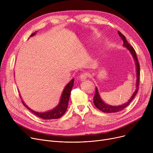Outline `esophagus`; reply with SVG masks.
Returning <instances> with one entry per match:
<instances>
[{
    "instance_id": "esophagus-1",
    "label": "esophagus",
    "mask_w": 153,
    "mask_h": 153,
    "mask_svg": "<svg viewBox=\"0 0 153 153\" xmlns=\"http://www.w3.org/2000/svg\"><path fill=\"white\" fill-rule=\"evenodd\" d=\"M88 77H89V74H88L87 72H84V73H82L79 76V79L81 80V81H84V80H85Z\"/></svg>"
}]
</instances>
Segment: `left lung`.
Segmentation results:
<instances>
[{
  "mask_svg": "<svg viewBox=\"0 0 153 153\" xmlns=\"http://www.w3.org/2000/svg\"><path fill=\"white\" fill-rule=\"evenodd\" d=\"M119 36L122 38L123 42V46L126 47L127 49L130 51V53H131L132 56H133V58L135 61V63H136V74H137V80H136V89L134 91V92L133 93V95L131 96V97L130 98V99L128 100V102L125 104H123L122 105L120 106H110L107 105V104L104 103L102 100L100 99V95L99 94L97 89L96 88L95 89V95L94 97V103L95 106L97 107L98 109H99L100 110H101L103 112H105V113H115V112H118L121 111L122 110H123L124 108H125L131 102V101L133 100L134 97H135V95L137 94L138 91V87H139V81H140V64L138 60V58L137 56H136V51L134 50V48L132 46H131L129 43H128L127 40L126 39L125 36L121 33L120 31H118Z\"/></svg>",
  "mask_w": 153,
  "mask_h": 153,
  "instance_id": "obj_1",
  "label": "left lung"
}]
</instances>
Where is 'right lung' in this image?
Returning a JSON list of instances; mask_svg holds the SVG:
<instances>
[{"label": "right lung", "instance_id": "right-lung-1", "mask_svg": "<svg viewBox=\"0 0 153 153\" xmlns=\"http://www.w3.org/2000/svg\"><path fill=\"white\" fill-rule=\"evenodd\" d=\"M35 34V33H32L30 36H33ZM74 79H72L71 81L67 84V85L64 88V89L62 92L61 97V100L59 103V105L56 107L53 110L47 111V112H44V113H39V112H36L33 110H32L30 108H28L24 102H23L22 99V102L24 106H25L29 110H30L32 113L33 114L36 115L37 117L42 118L45 120H52V119H57L60 118L61 116H62L67 110L68 106V102H69V99L70 97V94H71V91L72 87H73L74 84ZM21 98V97H20ZM22 99V98H21Z\"/></svg>", "mask_w": 153, "mask_h": 153}]
</instances>
